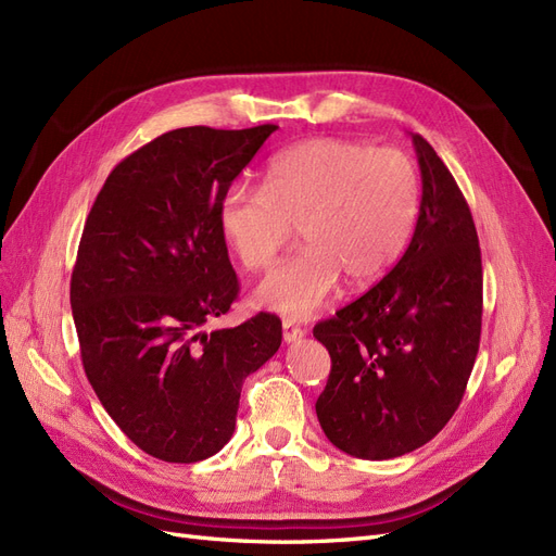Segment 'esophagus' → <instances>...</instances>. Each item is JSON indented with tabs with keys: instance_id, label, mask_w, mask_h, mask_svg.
I'll return each mask as SVG.
<instances>
[{
	"instance_id": "1",
	"label": "esophagus",
	"mask_w": 556,
	"mask_h": 556,
	"mask_svg": "<svg viewBox=\"0 0 556 556\" xmlns=\"http://www.w3.org/2000/svg\"><path fill=\"white\" fill-rule=\"evenodd\" d=\"M304 333H306V331L301 329V327H296V325L292 323V319H285V323H282V341H285V343H294V341H299Z\"/></svg>"
}]
</instances>
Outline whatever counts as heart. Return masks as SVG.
I'll return each instance as SVG.
<instances>
[{
  "label": "heart",
  "mask_w": 556,
  "mask_h": 556,
  "mask_svg": "<svg viewBox=\"0 0 556 556\" xmlns=\"http://www.w3.org/2000/svg\"><path fill=\"white\" fill-rule=\"evenodd\" d=\"M422 206L415 162L396 148L311 139L266 166L264 188L233 185L217 204V229L245 271H266L299 229L304 248L255 292V304L311 317L339 290L368 288L408 248Z\"/></svg>",
  "instance_id": "1"
}]
</instances>
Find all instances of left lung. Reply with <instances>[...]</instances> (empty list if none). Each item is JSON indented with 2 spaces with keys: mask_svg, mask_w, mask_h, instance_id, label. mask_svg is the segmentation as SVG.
I'll list each match as a JSON object with an SVG mask.
<instances>
[{
  "mask_svg": "<svg viewBox=\"0 0 556 556\" xmlns=\"http://www.w3.org/2000/svg\"><path fill=\"white\" fill-rule=\"evenodd\" d=\"M422 206L396 266L313 336L331 374L315 413L352 457L394 459L429 443L459 408L482 327L473 215L435 150L410 134Z\"/></svg>",
  "mask_w": 556,
  "mask_h": 556,
  "instance_id": "obj_1",
  "label": "left lung"
}]
</instances>
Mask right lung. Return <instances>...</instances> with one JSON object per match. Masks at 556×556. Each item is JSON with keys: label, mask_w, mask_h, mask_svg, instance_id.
Listing matches in <instances>:
<instances>
[{"label": "right lung", "mask_w": 556, "mask_h": 556, "mask_svg": "<svg viewBox=\"0 0 556 556\" xmlns=\"http://www.w3.org/2000/svg\"><path fill=\"white\" fill-rule=\"evenodd\" d=\"M276 129L162 134L115 166L83 227L72 274L83 368L113 422L162 462L220 452L243 380L280 348L271 313L204 329L239 294L217 204Z\"/></svg>", "instance_id": "right-lung-1"}]
</instances>
